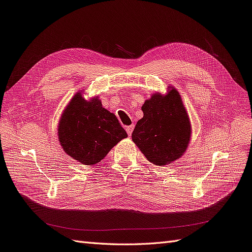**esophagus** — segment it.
<instances>
[{
  "mask_svg": "<svg viewBox=\"0 0 252 252\" xmlns=\"http://www.w3.org/2000/svg\"><path fill=\"white\" fill-rule=\"evenodd\" d=\"M133 128H134V125H133V124L130 125V126H127V127H126V131H127V133H128V136H131Z\"/></svg>",
  "mask_w": 252,
  "mask_h": 252,
  "instance_id": "34e87169",
  "label": "esophagus"
}]
</instances>
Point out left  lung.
<instances>
[{"instance_id":"left-lung-1","label":"left lung","mask_w":252,"mask_h":252,"mask_svg":"<svg viewBox=\"0 0 252 252\" xmlns=\"http://www.w3.org/2000/svg\"><path fill=\"white\" fill-rule=\"evenodd\" d=\"M143 118L139 120L131 138L150 162L164 165L185 153L191 136V124L175 89L167 95L154 93L142 106Z\"/></svg>"}]
</instances>
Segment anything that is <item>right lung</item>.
I'll use <instances>...</instances> for the list:
<instances>
[{"mask_svg":"<svg viewBox=\"0 0 252 252\" xmlns=\"http://www.w3.org/2000/svg\"><path fill=\"white\" fill-rule=\"evenodd\" d=\"M59 141L71 158L82 164H96L127 133L116 116L98 97L84 99L82 91L71 98L59 123Z\"/></svg>","mask_w":252,"mask_h":252,"instance_id":"obj_1","label":"right lung"}]
</instances>
